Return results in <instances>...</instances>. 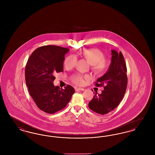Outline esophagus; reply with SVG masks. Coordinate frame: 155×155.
Returning <instances> with one entry per match:
<instances>
[{"label": "esophagus", "mask_w": 155, "mask_h": 155, "mask_svg": "<svg viewBox=\"0 0 155 155\" xmlns=\"http://www.w3.org/2000/svg\"><path fill=\"white\" fill-rule=\"evenodd\" d=\"M75 90L76 91H84L85 89L82 88H78V87H75Z\"/></svg>", "instance_id": "esophagus-1"}]
</instances>
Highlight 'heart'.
<instances>
[{
    "mask_svg": "<svg viewBox=\"0 0 155 155\" xmlns=\"http://www.w3.org/2000/svg\"><path fill=\"white\" fill-rule=\"evenodd\" d=\"M80 54L92 66V70L95 74L102 75L106 72L107 68V61L104 58L103 52L100 49L97 48L83 49L80 52ZM76 61L75 56L70 55L65 59L64 64L67 69H71L74 67ZM88 78L87 76L77 74L73 75L71 79L75 84L82 85L84 83V80Z\"/></svg>",
    "mask_w": 155,
    "mask_h": 155,
    "instance_id": "1",
    "label": "heart"
}]
</instances>
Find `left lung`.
<instances>
[{"label": "left lung", "mask_w": 155, "mask_h": 155, "mask_svg": "<svg viewBox=\"0 0 155 155\" xmlns=\"http://www.w3.org/2000/svg\"><path fill=\"white\" fill-rule=\"evenodd\" d=\"M127 67L122 53L111 50V59L107 71L97 80L95 85L104 86L101 94L95 92L88 103L90 109L101 114H106L114 110L125 94L128 78ZM95 93V92H94Z\"/></svg>", "instance_id": "1"}]
</instances>
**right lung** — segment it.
<instances>
[{"instance_id": "add662e5", "label": "right lung", "mask_w": 155, "mask_h": 155, "mask_svg": "<svg viewBox=\"0 0 155 155\" xmlns=\"http://www.w3.org/2000/svg\"><path fill=\"white\" fill-rule=\"evenodd\" d=\"M68 48L55 45L38 48L27 61L25 77L30 95L38 107L46 113L54 114L64 108L75 90L71 85L64 89L55 87V74L63 71V62Z\"/></svg>"}]
</instances>
